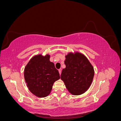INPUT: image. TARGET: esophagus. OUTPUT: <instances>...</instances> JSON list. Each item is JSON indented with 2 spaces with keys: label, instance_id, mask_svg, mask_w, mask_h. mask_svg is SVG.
<instances>
[{
  "label": "esophagus",
  "instance_id": "34e87169",
  "mask_svg": "<svg viewBox=\"0 0 121 121\" xmlns=\"http://www.w3.org/2000/svg\"><path fill=\"white\" fill-rule=\"evenodd\" d=\"M58 72H59L60 75L61 74V69H58Z\"/></svg>",
  "mask_w": 121,
  "mask_h": 121
}]
</instances>
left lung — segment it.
I'll return each mask as SVG.
<instances>
[{"label":"left lung","mask_w":121,"mask_h":121,"mask_svg":"<svg viewBox=\"0 0 121 121\" xmlns=\"http://www.w3.org/2000/svg\"><path fill=\"white\" fill-rule=\"evenodd\" d=\"M65 69L62 70L61 79L67 89L73 95H78L86 91L94 77L93 67L83 54L69 53L65 56Z\"/></svg>","instance_id":"obj_1"}]
</instances>
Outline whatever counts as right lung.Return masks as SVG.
<instances>
[{
    "instance_id": "obj_1",
    "label": "right lung",
    "mask_w": 121,
    "mask_h": 121,
    "mask_svg": "<svg viewBox=\"0 0 121 121\" xmlns=\"http://www.w3.org/2000/svg\"><path fill=\"white\" fill-rule=\"evenodd\" d=\"M48 54L33 57L24 69V77L27 87L33 94L45 97L50 94L53 84L60 78L54 65L49 60Z\"/></svg>"
}]
</instances>
